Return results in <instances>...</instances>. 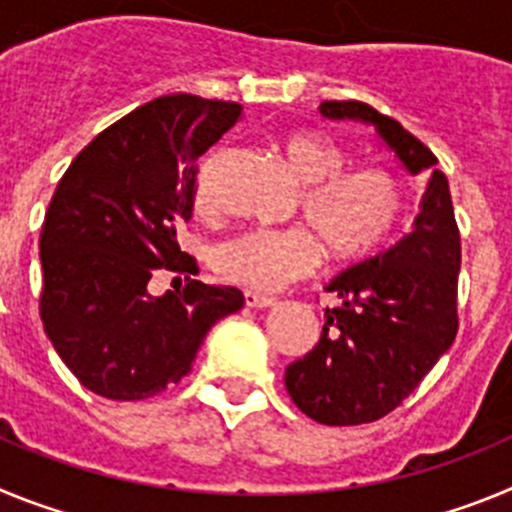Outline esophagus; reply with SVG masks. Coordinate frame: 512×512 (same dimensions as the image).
I'll list each match as a JSON object with an SVG mask.
<instances>
[{"instance_id": "obj_1", "label": "esophagus", "mask_w": 512, "mask_h": 512, "mask_svg": "<svg viewBox=\"0 0 512 512\" xmlns=\"http://www.w3.org/2000/svg\"><path fill=\"white\" fill-rule=\"evenodd\" d=\"M243 300H246V307H271L277 305V300L269 295H261V292H243Z\"/></svg>"}]
</instances>
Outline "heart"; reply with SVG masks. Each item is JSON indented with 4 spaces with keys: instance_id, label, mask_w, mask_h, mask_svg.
I'll return each mask as SVG.
<instances>
[{
    "instance_id": "1",
    "label": "heart",
    "mask_w": 512,
    "mask_h": 512,
    "mask_svg": "<svg viewBox=\"0 0 512 512\" xmlns=\"http://www.w3.org/2000/svg\"><path fill=\"white\" fill-rule=\"evenodd\" d=\"M289 166L305 182L295 228H253L220 243L215 266L220 277L243 287L277 289L312 274L320 243L330 259L354 261L382 246L402 210V184L387 166H356L328 135L315 130L289 135ZM205 200V192L200 194Z\"/></svg>"
}]
</instances>
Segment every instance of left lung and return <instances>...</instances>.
Returning <instances> with one entry per match:
<instances>
[{
    "label": "left lung",
    "instance_id": "1",
    "mask_svg": "<svg viewBox=\"0 0 512 512\" xmlns=\"http://www.w3.org/2000/svg\"><path fill=\"white\" fill-rule=\"evenodd\" d=\"M330 120L372 122L410 174L428 176L410 233L328 284L320 341L287 366L297 408L323 425L374 423L423 382L459 330L461 238L438 158L400 122L356 99L320 102Z\"/></svg>",
    "mask_w": 512,
    "mask_h": 512
}]
</instances>
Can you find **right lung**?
Instances as JSON below:
<instances>
[{
    "label": "right lung",
    "instance_id": "1",
    "mask_svg": "<svg viewBox=\"0 0 512 512\" xmlns=\"http://www.w3.org/2000/svg\"><path fill=\"white\" fill-rule=\"evenodd\" d=\"M241 104L169 94L97 135L61 176L40 228V320L71 374L107 400H146L192 372L220 318L243 307L235 287L194 279L176 243L192 217L200 158ZM158 270L185 277L153 298Z\"/></svg>",
    "mask_w": 512,
    "mask_h": 512
}]
</instances>
